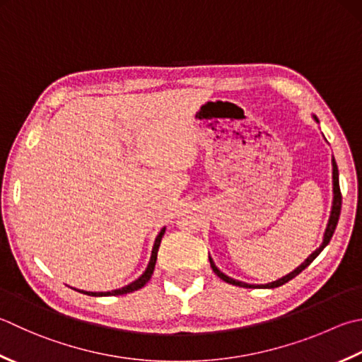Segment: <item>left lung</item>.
Returning a JSON list of instances; mask_svg holds the SVG:
<instances>
[{"label": "left lung", "mask_w": 362, "mask_h": 362, "mask_svg": "<svg viewBox=\"0 0 362 362\" xmlns=\"http://www.w3.org/2000/svg\"><path fill=\"white\" fill-rule=\"evenodd\" d=\"M313 119H315L318 122V118L313 117ZM332 208H331V216H329V221H328V225H326V230H325V235H323V243L322 245L317 250H313L312 254L305 258L304 263H301L298 266L296 269H293L290 274L284 276L281 279H277V281L274 282H269V284H264V285H252V284H245V282H241V281H236V279L233 277H228L227 274H223V272L217 268V266L214 264L213 258L209 257V263H211V268H213V271L217 274V277H221L223 282L227 284H231V285H236V287H244V288H276V287H281V285L287 284L288 281H291L293 277H296L299 272L304 271L308 266L315 260V258L320 255V252H322L326 245H328V243L331 241V238L334 235V230H336L337 227V222H339V216H340V208H342V194H340V187H339V170H337V163L336 160H334L332 158Z\"/></svg>", "instance_id": "1"}]
</instances>
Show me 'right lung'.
Listing matches in <instances>:
<instances>
[{
  "label": "right lung",
  "instance_id": "right-lung-1",
  "mask_svg": "<svg viewBox=\"0 0 362 362\" xmlns=\"http://www.w3.org/2000/svg\"><path fill=\"white\" fill-rule=\"evenodd\" d=\"M163 233H165V227H163L160 231L158 238H156L154 241V245H153V252H151V258H149V263L146 266V269L143 274L137 279V281L131 282L129 285H126V287H121L118 290H112V291H83L81 290V293H85V295H90V296H117V295H126V293H132L135 290H139L141 287H145L146 282L151 279L153 276V271H154V266H156V260H158V250H159V245H160V241H162V236Z\"/></svg>",
  "mask_w": 362,
  "mask_h": 362
}]
</instances>
